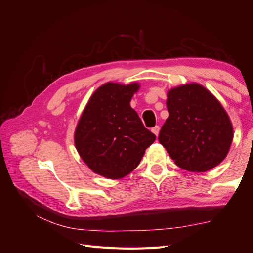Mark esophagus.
Returning <instances> with one entry per match:
<instances>
[{"label":"esophagus","mask_w":253,"mask_h":253,"mask_svg":"<svg viewBox=\"0 0 253 253\" xmlns=\"http://www.w3.org/2000/svg\"><path fill=\"white\" fill-rule=\"evenodd\" d=\"M159 129H160L159 126H155L154 127H152V132L154 133L156 136H158V134H159Z\"/></svg>","instance_id":"esophagus-1"}]
</instances>
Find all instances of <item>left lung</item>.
I'll list each match as a JSON object with an SVG mask.
<instances>
[{"instance_id":"obj_1","label":"left lung","mask_w":253,"mask_h":253,"mask_svg":"<svg viewBox=\"0 0 253 253\" xmlns=\"http://www.w3.org/2000/svg\"><path fill=\"white\" fill-rule=\"evenodd\" d=\"M167 118L158 136L176 166L206 172L228 155L233 126L227 112L210 90L187 83L168 90Z\"/></svg>"}]
</instances>
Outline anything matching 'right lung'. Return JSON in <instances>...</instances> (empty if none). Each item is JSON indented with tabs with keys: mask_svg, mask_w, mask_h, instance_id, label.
Masks as SVG:
<instances>
[{
	"mask_svg": "<svg viewBox=\"0 0 253 253\" xmlns=\"http://www.w3.org/2000/svg\"><path fill=\"white\" fill-rule=\"evenodd\" d=\"M139 83L108 82L90 96L76 126L80 157L94 173L120 179L135 170L156 136L129 105Z\"/></svg>",
	"mask_w": 253,
	"mask_h": 253,
	"instance_id": "add662e5",
	"label": "right lung"
}]
</instances>
